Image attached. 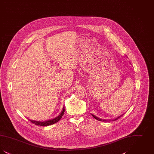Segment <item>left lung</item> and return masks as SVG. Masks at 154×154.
I'll return each mask as SVG.
<instances>
[{
    "label": "left lung",
    "mask_w": 154,
    "mask_h": 154,
    "mask_svg": "<svg viewBox=\"0 0 154 154\" xmlns=\"http://www.w3.org/2000/svg\"><path fill=\"white\" fill-rule=\"evenodd\" d=\"M124 114H122V115H121L120 116H118L117 118H113V119H101V118H99L97 117L96 116H95V115H94V114H91L92 116H93V117L94 118H95L96 119H97V120H98V121H103V122H109V121H116L117 119H118V118H119L121 117H122L124 114Z\"/></svg>",
    "instance_id": "8db88e82"
}]
</instances>
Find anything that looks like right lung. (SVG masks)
Returning a JSON list of instances; mask_svg holds the SVG:
<instances>
[{
	"label": "right lung",
	"mask_w": 154,
	"mask_h": 154,
	"mask_svg": "<svg viewBox=\"0 0 154 154\" xmlns=\"http://www.w3.org/2000/svg\"><path fill=\"white\" fill-rule=\"evenodd\" d=\"M65 112V107L63 106V109L62 110L61 112L60 113V114L58 116H57V117L51 119H48L45 121H34V120H30L31 121V122H32L33 124H34L38 126H47L48 125H51L54 124L55 123H57V122H58L62 118L63 114Z\"/></svg>",
	"instance_id": "obj_1"
}]
</instances>
